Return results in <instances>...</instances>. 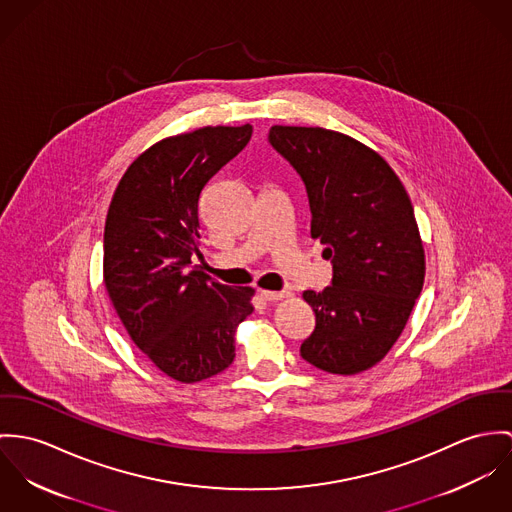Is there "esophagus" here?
<instances>
[{"label":"esophagus","instance_id":"obj_1","mask_svg":"<svg viewBox=\"0 0 512 512\" xmlns=\"http://www.w3.org/2000/svg\"><path fill=\"white\" fill-rule=\"evenodd\" d=\"M286 296H290L288 292H275V290H261V298L263 300H267V302H277V300H283Z\"/></svg>","mask_w":512,"mask_h":512}]
</instances>
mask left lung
I'll return each mask as SVG.
<instances>
[{"mask_svg": "<svg viewBox=\"0 0 512 512\" xmlns=\"http://www.w3.org/2000/svg\"><path fill=\"white\" fill-rule=\"evenodd\" d=\"M269 143L302 178L310 233L334 271L322 292L302 294L316 328L300 355L334 375L361 373L389 353L424 284L410 198L381 155L338 131L275 125Z\"/></svg>", "mask_w": 512, "mask_h": 512, "instance_id": "left-lung-1", "label": "left lung"}]
</instances>
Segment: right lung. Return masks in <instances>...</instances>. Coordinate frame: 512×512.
<instances>
[{
    "label": "right lung",
    "instance_id": "obj_1",
    "mask_svg": "<svg viewBox=\"0 0 512 512\" xmlns=\"http://www.w3.org/2000/svg\"><path fill=\"white\" fill-rule=\"evenodd\" d=\"M253 127H202L145 151L119 180L104 229V281L135 345L169 377L198 383L235 357L253 288L212 281L196 265L198 202Z\"/></svg>",
    "mask_w": 512,
    "mask_h": 512
}]
</instances>
